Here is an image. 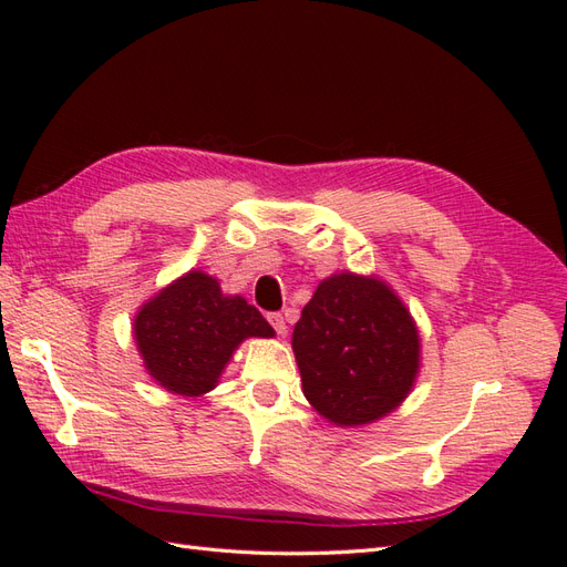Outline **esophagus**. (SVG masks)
Wrapping results in <instances>:
<instances>
[{
    "label": "esophagus",
    "instance_id": "esophagus-1",
    "mask_svg": "<svg viewBox=\"0 0 567 567\" xmlns=\"http://www.w3.org/2000/svg\"><path fill=\"white\" fill-rule=\"evenodd\" d=\"M267 319H269V323H271V329L277 331L279 336H284V333H286V319H284V315H281V312H269V315H267Z\"/></svg>",
    "mask_w": 567,
    "mask_h": 567
}]
</instances>
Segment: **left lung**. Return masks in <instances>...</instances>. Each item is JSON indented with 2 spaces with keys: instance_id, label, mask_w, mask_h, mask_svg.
Returning a JSON list of instances; mask_svg holds the SVG:
<instances>
[{
  "instance_id": "obj_1",
  "label": "left lung",
  "mask_w": 567,
  "mask_h": 567,
  "mask_svg": "<svg viewBox=\"0 0 567 567\" xmlns=\"http://www.w3.org/2000/svg\"><path fill=\"white\" fill-rule=\"evenodd\" d=\"M302 392L336 425L388 416L414 388L421 338L404 302L375 277L323 279L293 329Z\"/></svg>"
}]
</instances>
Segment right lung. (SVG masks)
Here are the masks:
<instances>
[{
	"mask_svg": "<svg viewBox=\"0 0 567 567\" xmlns=\"http://www.w3.org/2000/svg\"><path fill=\"white\" fill-rule=\"evenodd\" d=\"M246 338H274L267 319L241 296H225L217 279L188 271L142 305L134 340L153 381L184 398L213 390Z\"/></svg>",
	"mask_w": 567,
	"mask_h": 567,
	"instance_id": "right-lung-1",
	"label": "right lung"
}]
</instances>
